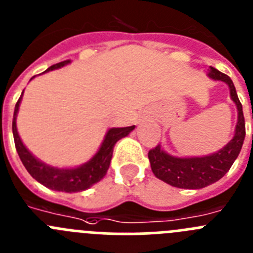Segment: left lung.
<instances>
[{"mask_svg": "<svg viewBox=\"0 0 253 253\" xmlns=\"http://www.w3.org/2000/svg\"><path fill=\"white\" fill-rule=\"evenodd\" d=\"M208 75L214 80L223 81L229 86L231 98L237 105L238 110L236 133L232 140L219 152L201 158H175L163 152L161 145L150 149L148 153V158L155 177L177 188L199 189L221 179L228 172L233 162L240 154L246 135L242 104L238 99L231 78L212 66Z\"/></svg>", "mask_w": 253, "mask_h": 253, "instance_id": "left-lung-1", "label": "left lung"}]
</instances>
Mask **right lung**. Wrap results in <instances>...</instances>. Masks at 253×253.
<instances>
[{"label":"right lung","instance_id":"1","mask_svg":"<svg viewBox=\"0 0 253 253\" xmlns=\"http://www.w3.org/2000/svg\"><path fill=\"white\" fill-rule=\"evenodd\" d=\"M70 60H65V61L55 64L47 69L46 71L54 70V69H59L64 65L69 64ZM45 71V73H46ZM24 92V91H22ZM21 98L17 100L15 106V113H13V120H12V131H13V139H15L16 150L18 153L21 162L27 169V172L32 175V178L40 182L45 187L54 191H61V192H80L85 191L92 184L103 179L104 175L106 174V170L110 166L111 157H113V149H114L115 143L122 139L123 136H126L131 130L134 129V125L131 126H126V128H113L106 133L105 139H104L103 144H101L100 149L96 154L94 155V158L85 163L84 166L78 167V168L73 169H59L54 168V167L46 166L45 163L36 159L26 147L24 143L21 142L20 136H18L17 128H16V115H17L18 106H20Z\"/></svg>","mask_w":253,"mask_h":253}]
</instances>
